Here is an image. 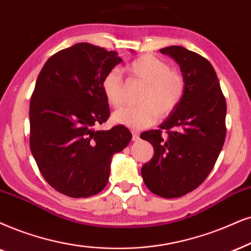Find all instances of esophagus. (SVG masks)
<instances>
[{
	"instance_id": "1",
	"label": "esophagus",
	"mask_w": 251,
	"mask_h": 251,
	"mask_svg": "<svg viewBox=\"0 0 251 251\" xmlns=\"http://www.w3.org/2000/svg\"><path fill=\"white\" fill-rule=\"evenodd\" d=\"M132 140L133 141H138L139 140V132L132 131Z\"/></svg>"
}]
</instances>
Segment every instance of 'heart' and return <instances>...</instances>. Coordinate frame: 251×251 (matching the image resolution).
Segmentation results:
<instances>
[{
	"instance_id": "1",
	"label": "heart",
	"mask_w": 251,
	"mask_h": 251,
	"mask_svg": "<svg viewBox=\"0 0 251 251\" xmlns=\"http://www.w3.org/2000/svg\"><path fill=\"white\" fill-rule=\"evenodd\" d=\"M125 72L145 83L136 106H124L112 113V122L131 128H144L155 122L157 115L164 117L178 105L184 94V78L180 73L171 71L162 59L151 54L139 56L126 66ZM106 102L118 107L124 100V81L116 69L102 80Z\"/></svg>"
}]
</instances>
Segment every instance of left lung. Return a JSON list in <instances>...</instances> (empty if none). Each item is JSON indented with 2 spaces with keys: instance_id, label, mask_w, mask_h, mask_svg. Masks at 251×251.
<instances>
[{
  "instance_id": "left-lung-1",
  "label": "left lung",
  "mask_w": 251,
  "mask_h": 251,
  "mask_svg": "<svg viewBox=\"0 0 251 251\" xmlns=\"http://www.w3.org/2000/svg\"><path fill=\"white\" fill-rule=\"evenodd\" d=\"M160 52L178 63L185 88L160 129L140 135L154 147V156L142 166L141 176L155 195L178 198L198 188L217 162L226 138V100L208 60L182 46Z\"/></svg>"
}]
</instances>
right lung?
Returning <instances> with one entry per match:
<instances>
[{
  "mask_svg": "<svg viewBox=\"0 0 251 251\" xmlns=\"http://www.w3.org/2000/svg\"><path fill=\"white\" fill-rule=\"evenodd\" d=\"M123 61L115 50L78 43L47 60L30 100V148L41 175L56 191L87 198L105 188L113 155L127 147L124 125L96 131L109 103L102 80Z\"/></svg>",
  "mask_w": 251,
  "mask_h": 251,
  "instance_id": "1",
  "label": "right lung"
}]
</instances>
